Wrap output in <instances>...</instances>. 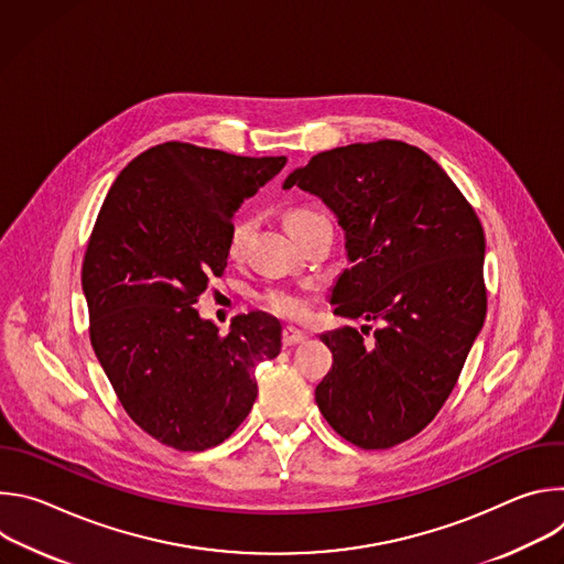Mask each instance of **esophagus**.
<instances>
[{"instance_id": "1", "label": "esophagus", "mask_w": 564, "mask_h": 564, "mask_svg": "<svg viewBox=\"0 0 564 564\" xmlns=\"http://www.w3.org/2000/svg\"><path fill=\"white\" fill-rule=\"evenodd\" d=\"M283 346H296V344H301L303 339H305V335L301 333V330H296V328H292V326H288V328H283Z\"/></svg>"}]
</instances>
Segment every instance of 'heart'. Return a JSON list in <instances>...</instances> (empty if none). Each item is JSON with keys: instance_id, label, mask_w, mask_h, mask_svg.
<instances>
[{"instance_id": "heart-1", "label": "heart", "mask_w": 564, "mask_h": 564, "mask_svg": "<svg viewBox=\"0 0 564 564\" xmlns=\"http://www.w3.org/2000/svg\"><path fill=\"white\" fill-rule=\"evenodd\" d=\"M318 220H324V216L314 209H307V207H296L285 214V225L294 238H299L307 227H312ZM252 229H254V223L248 216H238L231 220V225L227 229V238H225V254L229 261L243 259L248 243H250ZM310 292H312L310 283L299 285V288H268L261 292L259 301L263 303V307L268 312H272L276 316L301 318L307 310Z\"/></svg>"}]
</instances>
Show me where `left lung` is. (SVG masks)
<instances>
[{
    "instance_id": "left-lung-1",
    "label": "left lung",
    "mask_w": 564,
    "mask_h": 564,
    "mask_svg": "<svg viewBox=\"0 0 564 564\" xmlns=\"http://www.w3.org/2000/svg\"><path fill=\"white\" fill-rule=\"evenodd\" d=\"M292 185L346 231L352 265L335 314L381 321L368 344L357 328L321 335L333 368L314 390L318 411L359 448L397 446L435 420L485 326V229L435 160L401 140L321 151Z\"/></svg>"
}]
</instances>
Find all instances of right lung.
I'll return each instance as SVG.
<instances>
[{
  "instance_id": "right-lung-1",
  "label": "right lung",
  "mask_w": 564,
  "mask_h": 564,
  "mask_svg": "<svg viewBox=\"0 0 564 564\" xmlns=\"http://www.w3.org/2000/svg\"><path fill=\"white\" fill-rule=\"evenodd\" d=\"M285 163L172 140L133 158L100 207L83 261L89 339L124 413L160 444L225 442L254 406V368L281 350L274 316L238 314L220 335L194 305L227 265L236 207Z\"/></svg>"
}]
</instances>
